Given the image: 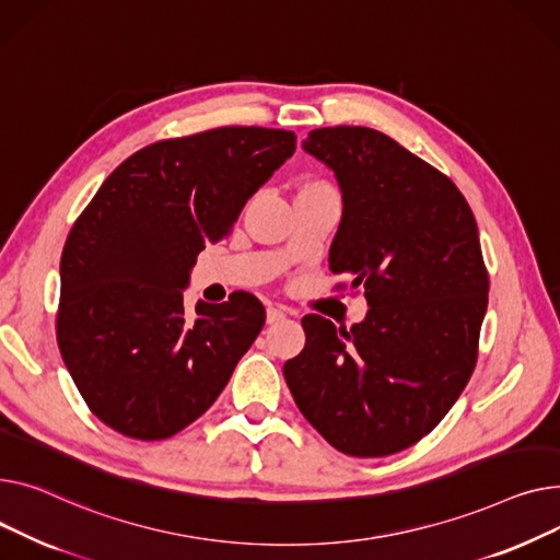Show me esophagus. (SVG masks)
Masks as SVG:
<instances>
[{
    "instance_id": "1",
    "label": "esophagus",
    "mask_w": 560,
    "mask_h": 560,
    "mask_svg": "<svg viewBox=\"0 0 560 560\" xmlns=\"http://www.w3.org/2000/svg\"><path fill=\"white\" fill-rule=\"evenodd\" d=\"M284 318V312L282 310H278V307H269L267 310V323H280Z\"/></svg>"
}]
</instances>
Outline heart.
I'll use <instances>...</instances> for the list:
<instances>
[{
  "instance_id": "heart-1",
  "label": "heart",
  "mask_w": 560,
  "mask_h": 560,
  "mask_svg": "<svg viewBox=\"0 0 560 560\" xmlns=\"http://www.w3.org/2000/svg\"><path fill=\"white\" fill-rule=\"evenodd\" d=\"M303 189H330V187H327V185L320 183V180H312V183L303 185Z\"/></svg>"
}]
</instances>
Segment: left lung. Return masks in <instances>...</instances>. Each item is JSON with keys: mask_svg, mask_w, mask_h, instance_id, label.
I'll return each instance as SVG.
<instances>
[{"mask_svg": "<svg viewBox=\"0 0 560 560\" xmlns=\"http://www.w3.org/2000/svg\"><path fill=\"white\" fill-rule=\"evenodd\" d=\"M303 149L341 187L330 269L364 287L371 310L350 330L307 314L284 380L332 447L396 454L434 430L475 371L488 305L477 221L445 174L380 130L316 128Z\"/></svg>", "mask_w": 560, "mask_h": 560, "instance_id": "8db88e82", "label": "left lung"}]
</instances>
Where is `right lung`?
I'll return each mask as SVG.
<instances>
[{
	"instance_id": "1",
	"label": "right lung",
	"mask_w": 560,
	"mask_h": 560,
	"mask_svg": "<svg viewBox=\"0 0 560 560\" xmlns=\"http://www.w3.org/2000/svg\"><path fill=\"white\" fill-rule=\"evenodd\" d=\"M295 151V133L221 126L153 142L104 180L60 257L56 339L90 411L162 441L203 416L265 325L253 293L189 314L183 289L206 244Z\"/></svg>"
}]
</instances>
